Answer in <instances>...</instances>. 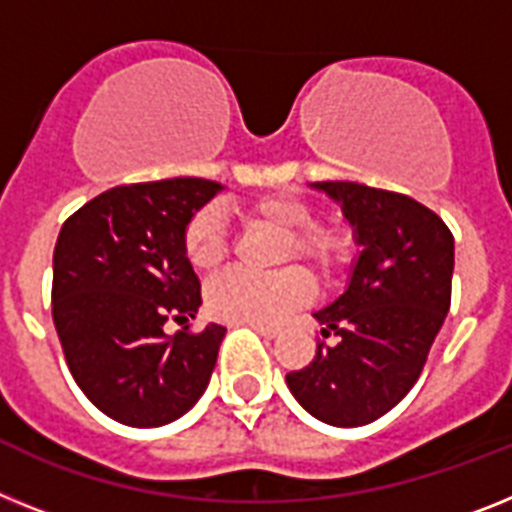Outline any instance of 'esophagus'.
<instances>
[{
	"mask_svg": "<svg viewBox=\"0 0 512 512\" xmlns=\"http://www.w3.org/2000/svg\"><path fill=\"white\" fill-rule=\"evenodd\" d=\"M252 330H257L263 338H276L278 336V328H273V325H249Z\"/></svg>",
	"mask_w": 512,
	"mask_h": 512,
	"instance_id": "1",
	"label": "esophagus"
}]
</instances>
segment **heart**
Returning <instances> with one entry per match:
<instances>
[{
  "label": "heart",
  "instance_id": "obj_1",
  "mask_svg": "<svg viewBox=\"0 0 512 512\" xmlns=\"http://www.w3.org/2000/svg\"><path fill=\"white\" fill-rule=\"evenodd\" d=\"M242 213L249 221L265 223L270 229L281 231L283 239L278 244L281 263L299 257L325 278L349 263V236L330 223H312V208L302 197L270 192V195L244 203ZM226 247H229L226 216L218 205H205L195 210L190 221L184 223V257L200 273L216 270L226 257ZM309 296H312V281L299 268H283L270 276L231 270L208 283L205 302H208L210 315L218 320L276 325L291 309L309 302Z\"/></svg>",
  "mask_w": 512,
  "mask_h": 512
}]
</instances>
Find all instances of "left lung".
I'll return each mask as SVG.
<instances>
[{
  "mask_svg": "<svg viewBox=\"0 0 512 512\" xmlns=\"http://www.w3.org/2000/svg\"><path fill=\"white\" fill-rule=\"evenodd\" d=\"M341 205L362 247L349 286L315 312L317 356L286 385L333 427H364L388 414L422 375L450 309L455 244L437 213L414 197L356 182H315Z\"/></svg>",
  "mask_w": 512,
  "mask_h": 512,
  "instance_id": "left-lung-1",
  "label": "left lung"
}]
</instances>
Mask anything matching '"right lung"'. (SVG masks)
Wrapping results in <instances>:
<instances>
[{"label": "right lung", "instance_id": "obj_1", "mask_svg": "<svg viewBox=\"0 0 512 512\" xmlns=\"http://www.w3.org/2000/svg\"><path fill=\"white\" fill-rule=\"evenodd\" d=\"M223 187L176 176L101 192L72 213L54 247L51 315L88 401L127 427H163L208 388L226 328L197 315L200 278L182 249L184 223Z\"/></svg>", "mask_w": 512, "mask_h": 512}]
</instances>
